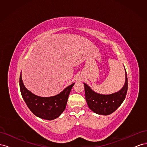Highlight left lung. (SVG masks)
<instances>
[{"label":"left lung","mask_w":147,"mask_h":147,"mask_svg":"<svg viewBox=\"0 0 147 147\" xmlns=\"http://www.w3.org/2000/svg\"><path fill=\"white\" fill-rule=\"evenodd\" d=\"M125 69V68H124ZM126 80L124 86L118 92L109 95L100 94L92 91L84 83L85 97L88 105L92 112L99 115H108L114 112L121 105L127 91V77L125 69Z\"/></svg>","instance_id":"8db88e82"}]
</instances>
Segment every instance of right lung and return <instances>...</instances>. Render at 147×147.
Wrapping results in <instances>:
<instances>
[{
  "label": "right lung",
  "mask_w": 147,
  "mask_h": 147,
  "mask_svg": "<svg viewBox=\"0 0 147 147\" xmlns=\"http://www.w3.org/2000/svg\"><path fill=\"white\" fill-rule=\"evenodd\" d=\"M74 83L52 97H40L34 94L24 86L20 77V87L22 97L28 108L35 116L47 120H53L59 117L66 107L68 97Z\"/></svg>",
  "instance_id": "add662e5"
}]
</instances>
